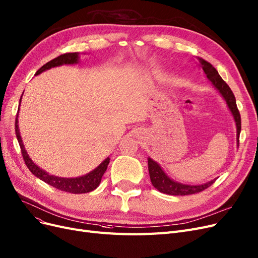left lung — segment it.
I'll use <instances>...</instances> for the list:
<instances>
[{
  "instance_id": "1",
  "label": "left lung",
  "mask_w": 258,
  "mask_h": 258,
  "mask_svg": "<svg viewBox=\"0 0 258 258\" xmlns=\"http://www.w3.org/2000/svg\"><path fill=\"white\" fill-rule=\"evenodd\" d=\"M199 66L203 69L204 73L206 74L207 79L212 82L214 87L220 92V94L225 100L228 108H230L234 120L236 122L237 127V140L238 145H239V135L241 131V118L239 110L237 108L236 105V99L233 91L228 87V85L222 80V78L219 75L218 71L214 68L212 63L204 60L203 58L198 57ZM148 166H149V173L151 182L153 186L158 190V191L170 195V196H188V195H195L198 192H201L203 190L207 189L209 186H212L216 179L211 180V182L202 184V185H186L182 183L174 182L173 179H171L165 172L161 167L156 163L155 160L148 158Z\"/></svg>"
}]
</instances>
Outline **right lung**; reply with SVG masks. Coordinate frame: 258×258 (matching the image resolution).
I'll list each match as a JSON object with an SVG mask.
<instances>
[{
  "instance_id": "right-lung-1",
  "label": "right lung",
  "mask_w": 258,
  "mask_h": 258,
  "mask_svg": "<svg viewBox=\"0 0 258 258\" xmlns=\"http://www.w3.org/2000/svg\"><path fill=\"white\" fill-rule=\"evenodd\" d=\"M78 62H79V53H66L58 57H56V58L52 59L49 62H46L45 64H43L41 68L36 72V75L40 74L41 72H43L45 70L54 68V67H58L61 64H73V63H78ZM21 99H22V97L20 98V102H21ZM15 128H16L15 132L17 135V139H18L19 145H20L21 153H22L26 167L35 176L43 180L44 183L53 186L56 189H59V190H61V191L70 192V194L90 192L100 185L102 176L105 173V171H106L107 166L109 164V157L105 159L103 163H101L97 168L92 170L91 172H89L88 174H86L84 176L75 177V178H64V177H58L55 175H51L47 172H45L44 170L40 169L37 165H35L33 163V160L30 158V156H28L27 152L25 151L23 141L20 136V132H19L18 113L16 117Z\"/></svg>"
}]
</instances>
